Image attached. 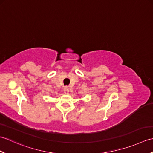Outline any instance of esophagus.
Wrapping results in <instances>:
<instances>
[{
	"instance_id": "34e87169",
	"label": "esophagus",
	"mask_w": 153,
	"mask_h": 153,
	"mask_svg": "<svg viewBox=\"0 0 153 153\" xmlns=\"http://www.w3.org/2000/svg\"><path fill=\"white\" fill-rule=\"evenodd\" d=\"M64 92L65 93V94L69 93V88L68 87H65L64 88Z\"/></svg>"
}]
</instances>
